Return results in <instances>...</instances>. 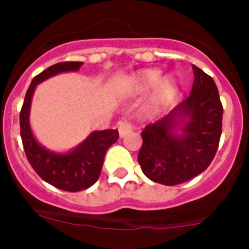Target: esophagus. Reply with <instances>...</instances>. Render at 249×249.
<instances>
[{
	"instance_id": "1",
	"label": "esophagus",
	"mask_w": 249,
	"mask_h": 249,
	"mask_svg": "<svg viewBox=\"0 0 249 249\" xmlns=\"http://www.w3.org/2000/svg\"><path fill=\"white\" fill-rule=\"evenodd\" d=\"M133 124L130 122H122L121 124H119V127H118V131H119V134H121V137H125L127 133H130L131 131H133Z\"/></svg>"
}]
</instances>
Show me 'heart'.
Here are the masks:
<instances>
[{"mask_svg":"<svg viewBox=\"0 0 249 249\" xmlns=\"http://www.w3.org/2000/svg\"><path fill=\"white\" fill-rule=\"evenodd\" d=\"M162 72L158 69L142 70L134 77V87L138 90L145 91L157 87L150 102V110L152 112H158L166 108L172 103L176 95L174 82L171 79H164L160 82Z\"/></svg>","mask_w":249,"mask_h":249,"instance_id":"obj_1","label":"heart"}]
</instances>
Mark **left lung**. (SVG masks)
<instances>
[{"label": "left lung", "instance_id": "8db88e82", "mask_svg": "<svg viewBox=\"0 0 249 249\" xmlns=\"http://www.w3.org/2000/svg\"><path fill=\"white\" fill-rule=\"evenodd\" d=\"M194 83L190 96L164 118L142 132L138 162L152 181L172 186L193 179L210 166L222 132V107L213 78L193 65ZM184 134L173 133L183 122Z\"/></svg>", "mask_w": 249, "mask_h": 249}]
</instances>
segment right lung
I'll return each mask as SVG.
<instances>
[{
    "label": "right lung",
    "mask_w": 249,
    "mask_h": 249,
    "mask_svg": "<svg viewBox=\"0 0 249 249\" xmlns=\"http://www.w3.org/2000/svg\"><path fill=\"white\" fill-rule=\"evenodd\" d=\"M81 65L82 62L57 63L34 77L19 112L22 144L31 167L44 181L68 192L85 190L98 180L105 153L119 138L118 130L96 131L72 152L56 154L42 147L34 138L29 125V108L31 97L38 83L59 72L78 70Z\"/></svg>",
    "instance_id": "obj_1"
}]
</instances>
